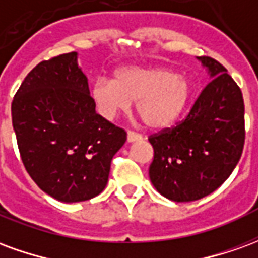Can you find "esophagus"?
<instances>
[{"label": "esophagus", "instance_id": "esophagus-1", "mask_svg": "<svg viewBox=\"0 0 258 258\" xmlns=\"http://www.w3.org/2000/svg\"><path fill=\"white\" fill-rule=\"evenodd\" d=\"M142 137L140 134H137L134 131H128L127 133V142H135V141H141Z\"/></svg>", "mask_w": 258, "mask_h": 258}]
</instances>
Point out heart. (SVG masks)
Returning <instances> with one entry per match:
<instances>
[{"label":"heart","instance_id":"1","mask_svg":"<svg viewBox=\"0 0 258 258\" xmlns=\"http://www.w3.org/2000/svg\"><path fill=\"white\" fill-rule=\"evenodd\" d=\"M90 95L103 117H116L135 102L144 123L160 130L175 123L184 113L192 96V85L185 74L173 69L125 66L117 69L112 80L96 79Z\"/></svg>","mask_w":258,"mask_h":258}]
</instances>
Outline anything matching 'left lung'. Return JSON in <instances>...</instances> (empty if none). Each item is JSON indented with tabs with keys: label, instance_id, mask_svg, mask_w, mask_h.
I'll list each match as a JSON object with an SVG mask.
<instances>
[{
	"label": "left lung",
	"instance_id": "obj_1",
	"mask_svg": "<svg viewBox=\"0 0 258 258\" xmlns=\"http://www.w3.org/2000/svg\"><path fill=\"white\" fill-rule=\"evenodd\" d=\"M198 59L211 81L184 121L149 137L155 152L149 178L159 194L174 202L199 200L221 186L244 145L242 91L216 59Z\"/></svg>",
	"mask_w": 258,
	"mask_h": 258
}]
</instances>
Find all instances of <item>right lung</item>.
I'll list each match as a JSON object with an SVG mask.
<instances>
[{"label": "right lung", "mask_w": 258, "mask_h": 258, "mask_svg": "<svg viewBox=\"0 0 258 258\" xmlns=\"http://www.w3.org/2000/svg\"><path fill=\"white\" fill-rule=\"evenodd\" d=\"M12 124L26 171L63 203L101 194L127 140L95 112L77 52L42 60L26 76L12 101Z\"/></svg>", "instance_id": "right-lung-1"}]
</instances>
